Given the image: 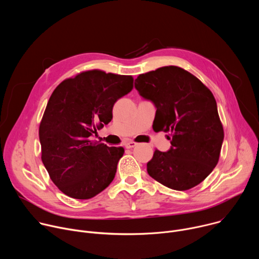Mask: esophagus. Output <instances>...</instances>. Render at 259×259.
<instances>
[{"label": "esophagus", "mask_w": 259, "mask_h": 259, "mask_svg": "<svg viewBox=\"0 0 259 259\" xmlns=\"http://www.w3.org/2000/svg\"><path fill=\"white\" fill-rule=\"evenodd\" d=\"M124 145H125L126 149H132V147H134V146L137 145V143L134 142V141H132V140H129V141H126V142L124 143Z\"/></svg>", "instance_id": "34e87169"}]
</instances>
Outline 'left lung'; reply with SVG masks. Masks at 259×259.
<instances>
[{"label":"left lung","instance_id":"left-lung-1","mask_svg":"<svg viewBox=\"0 0 259 259\" xmlns=\"http://www.w3.org/2000/svg\"><path fill=\"white\" fill-rule=\"evenodd\" d=\"M135 88L156 105L155 128L168 132L172 145L168 152L155 151L147 173L175 191L198 186L217 165L225 137L212 92L174 65L141 73Z\"/></svg>","mask_w":259,"mask_h":259}]
</instances>
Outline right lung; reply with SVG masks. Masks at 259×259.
<instances>
[{
    "mask_svg": "<svg viewBox=\"0 0 259 259\" xmlns=\"http://www.w3.org/2000/svg\"><path fill=\"white\" fill-rule=\"evenodd\" d=\"M132 89V76L92 69L62 81L51 94L39 128L41 158L64 195L91 199L114 180L124 149L90 137L112 121L115 102Z\"/></svg>",
    "mask_w": 259,
    "mask_h": 259,
    "instance_id": "1",
    "label": "right lung"
}]
</instances>
